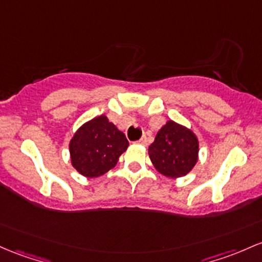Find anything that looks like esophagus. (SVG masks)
Listing matches in <instances>:
<instances>
[{
    "mask_svg": "<svg viewBox=\"0 0 262 262\" xmlns=\"http://www.w3.org/2000/svg\"><path fill=\"white\" fill-rule=\"evenodd\" d=\"M136 144H140V145H145V144H146V138H145V137L140 138V139H139V140H137V142H136Z\"/></svg>",
    "mask_w": 262,
    "mask_h": 262,
    "instance_id": "obj_1",
    "label": "esophagus"
}]
</instances>
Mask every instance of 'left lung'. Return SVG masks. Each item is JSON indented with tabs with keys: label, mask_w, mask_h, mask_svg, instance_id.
<instances>
[{
	"label": "left lung",
	"mask_w": 262,
	"mask_h": 262,
	"mask_svg": "<svg viewBox=\"0 0 262 262\" xmlns=\"http://www.w3.org/2000/svg\"><path fill=\"white\" fill-rule=\"evenodd\" d=\"M149 158L154 168L168 178L184 177L199 157V140L191 129L168 120L149 145Z\"/></svg>",
	"instance_id": "8db88e82"
}]
</instances>
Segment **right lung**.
<instances>
[{
	"instance_id": "right-lung-1",
	"label": "right lung",
	"mask_w": 262,
	"mask_h": 262,
	"mask_svg": "<svg viewBox=\"0 0 262 262\" xmlns=\"http://www.w3.org/2000/svg\"><path fill=\"white\" fill-rule=\"evenodd\" d=\"M129 142L105 116L93 118L74 133L70 142L71 163L87 178H97L116 166Z\"/></svg>"
}]
</instances>
